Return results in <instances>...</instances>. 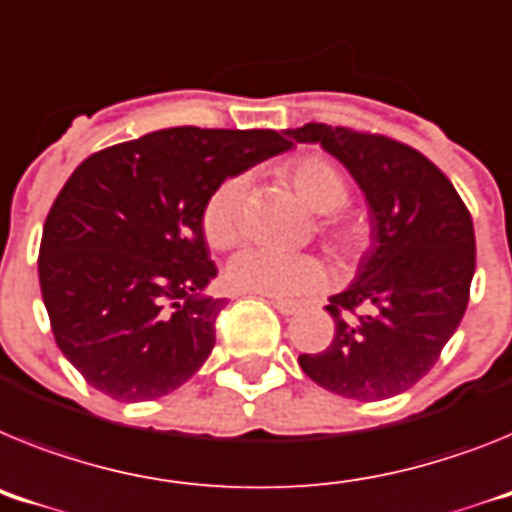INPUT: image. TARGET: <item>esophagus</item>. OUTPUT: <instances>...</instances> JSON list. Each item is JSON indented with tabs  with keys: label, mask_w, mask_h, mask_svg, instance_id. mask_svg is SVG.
Instances as JSON below:
<instances>
[{
	"label": "esophagus",
	"mask_w": 512,
	"mask_h": 512,
	"mask_svg": "<svg viewBox=\"0 0 512 512\" xmlns=\"http://www.w3.org/2000/svg\"><path fill=\"white\" fill-rule=\"evenodd\" d=\"M272 305L279 310V313H282V316H295V313L300 310L298 303H290V300H279V298H274Z\"/></svg>",
	"instance_id": "34e87169"
}]
</instances>
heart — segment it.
<instances>
[{"label":"heart","instance_id":"b5f03b06","mask_svg":"<svg viewBox=\"0 0 512 512\" xmlns=\"http://www.w3.org/2000/svg\"><path fill=\"white\" fill-rule=\"evenodd\" d=\"M285 178L318 214H334L347 204V178L323 157H298L285 168ZM204 238L212 248H230L246 230V189L240 178H227L209 194L202 209ZM329 235L342 251H355L362 233L347 222H329ZM326 266L313 253H287L274 248H246L230 259L225 269L227 285L248 295L266 298H305L326 285Z\"/></svg>","mask_w":512,"mask_h":512}]
</instances>
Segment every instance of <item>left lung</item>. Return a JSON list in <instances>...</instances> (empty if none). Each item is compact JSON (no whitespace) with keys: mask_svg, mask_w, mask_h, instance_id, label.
<instances>
[{"mask_svg":"<svg viewBox=\"0 0 512 512\" xmlns=\"http://www.w3.org/2000/svg\"><path fill=\"white\" fill-rule=\"evenodd\" d=\"M285 134L334 155L370 209L355 282L326 305L334 339L300 355V368L344 399H391L430 373L464 318L476 266L471 214L443 170L409 144L326 124Z\"/></svg>","mask_w":512,"mask_h":512,"instance_id":"obj_1","label":"left lung"}]
</instances>
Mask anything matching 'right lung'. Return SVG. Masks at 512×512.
Instances as JSON below:
<instances>
[{
    "label": "right lung",
    "mask_w": 512,
    "mask_h": 512,
    "mask_svg": "<svg viewBox=\"0 0 512 512\" xmlns=\"http://www.w3.org/2000/svg\"><path fill=\"white\" fill-rule=\"evenodd\" d=\"M272 129L173 126L77 165L43 225L38 277L74 368L116 401L176 391L214 347L225 298L202 209L225 178L290 150Z\"/></svg>",
    "instance_id": "right-lung-1"
}]
</instances>
